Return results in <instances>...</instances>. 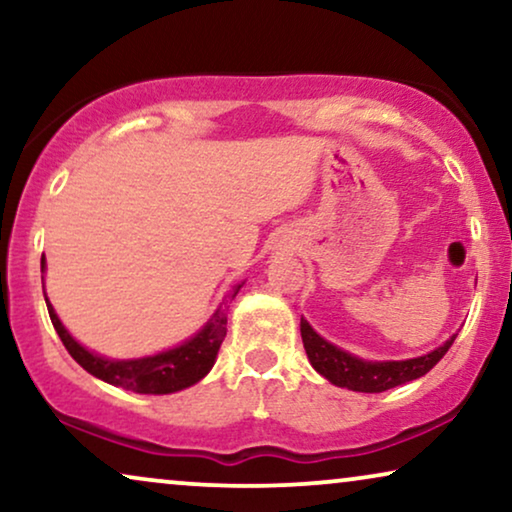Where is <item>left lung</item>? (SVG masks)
I'll return each instance as SVG.
<instances>
[{
	"label": "left lung",
	"mask_w": 512,
	"mask_h": 512,
	"mask_svg": "<svg viewBox=\"0 0 512 512\" xmlns=\"http://www.w3.org/2000/svg\"><path fill=\"white\" fill-rule=\"evenodd\" d=\"M300 335H303V345L307 359L324 375L328 382L335 387H345L352 391H363V394H380V391L394 389L398 384L412 382L417 377L429 373L436 363L447 354L457 335H452L445 345L433 349L431 354L417 356L408 361H363L359 356L342 352L331 342H326L317 331L300 317Z\"/></svg>",
	"instance_id": "left-lung-1"
}]
</instances>
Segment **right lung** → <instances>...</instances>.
Segmentation results:
<instances>
[{"instance_id": "right-lung-1", "label": "right lung", "mask_w": 512, "mask_h": 512, "mask_svg": "<svg viewBox=\"0 0 512 512\" xmlns=\"http://www.w3.org/2000/svg\"><path fill=\"white\" fill-rule=\"evenodd\" d=\"M41 270H44V261H41ZM242 289V284H237L233 291L228 293L226 303H233L237 291ZM46 296V293H44ZM48 314H51L53 328L58 331L62 345L72 359L79 363L83 370H88L90 375L100 377V380L114 384V387H123L135 391V394H174V391H181L191 384L200 382L209 370H212L216 354H219V347L223 338H226V324H228V310L226 307H219L212 314V319L202 326V331L191 338L184 345L167 349V352H160L156 356H146V359H135V361H109L104 356H97L88 352L86 347H81L72 335L67 333V328L62 326V321L55 314L53 305L48 303Z\"/></svg>"}]
</instances>
